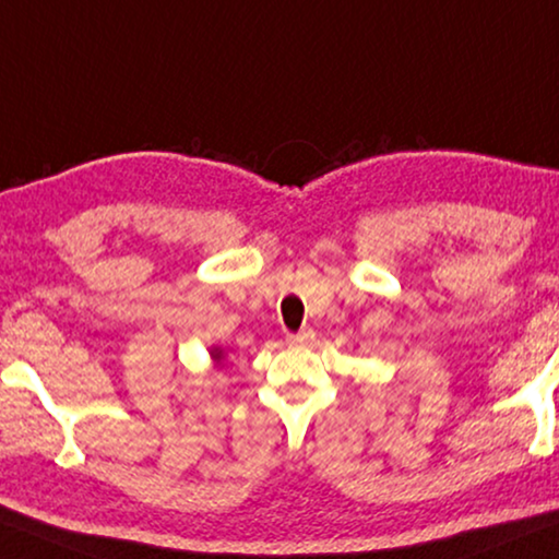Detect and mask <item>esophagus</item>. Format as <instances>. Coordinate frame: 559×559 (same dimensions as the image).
I'll use <instances>...</instances> for the list:
<instances>
[{
  "label": "esophagus",
  "mask_w": 559,
  "mask_h": 559,
  "mask_svg": "<svg viewBox=\"0 0 559 559\" xmlns=\"http://www.w3.org/2000/svg\"><path fill=\"white\" fill-rule=\"evenodd\" d=\"M312 340H314V332L309 330V328L299 330V332H295V334H287L289 345H307V342H312Z\"/></svg>",
  "instance_id": "esophagus-1"
}]
</instances>
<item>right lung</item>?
Masks as SVG:
<instances>
[{
    "instance_id": "add662e5",
    "label": "right lung",
    "mask_w": 559,
    "mask_h": 559,
    "mask_svg": "<svg viewBox=\"0 0 559 559\" xmlns=\"http://www.w3.org/2000/svg\"><path fill=\"white\" fill-rule=\"evenodd\" d=\"M214 357H217V359H219V352H217V355H214Z\"/></svg>"
}]
</instances>
